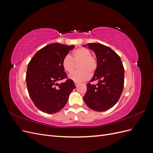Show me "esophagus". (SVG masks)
<instances>
[{"label": "esophagus", "instance_id": "34e87169", "mask_svg": "<svg viewBox=\"0 0 153 153\" xmlns=\"http://www.w3.org/2000/svg\"><path fill=\"white\" fill-rule=\"evenodd\" d=\"M75 85L76 86H78V85H79V82H75Z\"/></svg>", "mask_w": 153, "mask_h": 153}]
</instances>
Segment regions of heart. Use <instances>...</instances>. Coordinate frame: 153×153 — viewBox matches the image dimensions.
<instances>
[{"instance_id": "obj_1", "label": "heart", "mask_w": 153, "mask_h": 153, "mask_svg": "<svg viewBox=\"0 0 153 153\" xmlns=\"http://www.w3.org/2000/svg\"><path fill=\"white\" fill-rule=\"evenodd\" d=\"M76 64L80 70L74 72L69 76L71 80L82 82L87 80L90 75H93L98 68V60L91 51L84 47H79L73 51L71 57L67 55L62 59V64L64 70L71 74L75 70Z\"/></svg>"}]
</instances>
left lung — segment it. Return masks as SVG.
<instances>
[{"label":"left lung","mask_w":153,"mask_h":153,"mask_svg":"<svg viewBox=\"0 0 153 153\" xmlns=\"http://www.w3.org/2000/svg\"><path fill=\"white\" fill-rule=\"evenodd\" d=\"M87 45L96 53L98 68L87 84V92L83 98L91 109L103 112L114 106L121 97L124 83V69L121 58L110 47L100 43ZM94 81H98V84H91L90 82Z\"/></svg>","instance_id":"left-lung-1"}]
</instances>
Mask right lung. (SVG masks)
<instances>
[{"label":"right lung","instance_id":"add662e5","mask_svg":"<svg viewBox=\"0 0 153 153\" xmlns=\"http://www.w3.org/2000/svg\"><path fill=\"white\" fill-rule=\"evenodd\" d=\"M75 46L52 43L37 52L29 62L26 73L29 94L34 105L42 112L54 114L66 105L69 94L75 88L68 78L62 61ZM66 79L59 85L58 81Z\"/></svg>","mask_w":153,"mask_h":153}]
</instances>
